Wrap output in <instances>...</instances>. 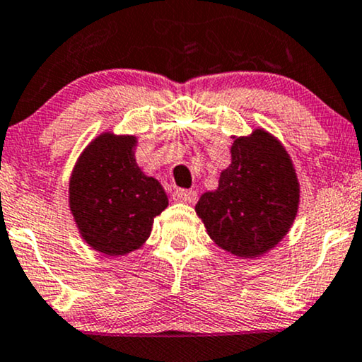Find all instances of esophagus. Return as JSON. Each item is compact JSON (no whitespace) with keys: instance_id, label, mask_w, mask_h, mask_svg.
I'll use <instances>...</instances> for the list:
<instances>
[{"instance_id":"34e87169","label":"esophagus","mask_w":362,"mask_h":362,"mask_svg":"<svg viewBox=\"0 0 362 362\" xmlns=\"http://www.w3.org/2000/svg\"><path fill=\"white\" fill-rule=\"evenodd\" d=\"M197 199V192L195 190H184L178 189L173 192V200L175 202H182V204H194Z\"/></svg>"}]
</instances>
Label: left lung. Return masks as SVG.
Wrapping results in <instances>:
<instances>
[{"label":"left lung","mask_w":362,"mask_h":362,"mask_svg":"<svg viewBox=\"0 0 362 362\" xmlns=\"http://www.w3.org/2000/svg\"><path fill=\"white\" fill-rule=\"evenodd\" d=\"M230 155L217 190L205 192L195 212L221 249L254 259L289 232L299 209V180L289 153L264 128L235 136Z\"/></svg>","instance_id":"obj_1"}]
</instances>
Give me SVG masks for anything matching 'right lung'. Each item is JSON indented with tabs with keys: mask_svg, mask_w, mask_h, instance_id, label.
Instances as JSON below:
<instances>
[{
	"mask_svg": "<svg viewBox=\"0 0 362 362\" xmlns=\"http://www.w3.org/2000/svg\"><path fill=\"white\" fill-rule=\"evenodd\" d=\"M135 147L136 136L105 132L81 152L70 177L68 202L80 235L105 255L140 249L168 205L157 178L136 165Z\"/></svg>",
	"mask_w": 362,
	"mask_h": 362,
	"instance_id": "1",
	"label": "right lung"
}]
</instances>
